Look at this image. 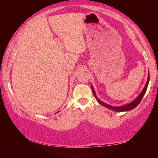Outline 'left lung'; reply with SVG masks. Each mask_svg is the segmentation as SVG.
I'll return each instance as SVG.
<instances>
[{"mask_svg": "<svg viewBox=\"0 0 158 158\" xmlns=\"http://www.w3.org/2000/svg\"><path fill=\"white\" fill-rule=\"evenodd\" d=\"M149 73V72H148ZM149 79H150V76H149V74H148V80H147V82H146V84L145 85V87L143 88V89L142 90V92H141L139 95L138 97L135 99V100L132 102L128 104V105H124V106H118V107H115V106H112L111 105H109L107 104H105L102 102H101L99 99L97 98V96L95 95V90L93 89V86L91 85L92 87V90H93V95H94L95 98H96V100L98 102V103H100V105H102L104 106H105V107L108 108L109 109H111V110L115 111H130L131 109H132L134 108H135L136 106H137L140 103V102L142 100V98L143 97L144 94H145L146 92V90H147V87H148V82H149Z\"/></svg>", "mask_w": 158, "mask_h": 158, "instance_id": "obj_1", "label": "left lung"}]
</instances>
